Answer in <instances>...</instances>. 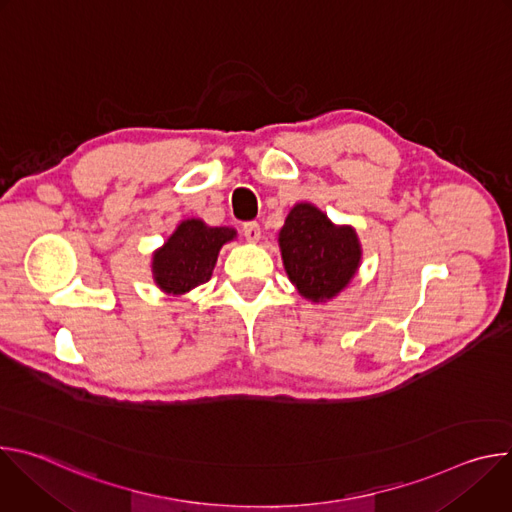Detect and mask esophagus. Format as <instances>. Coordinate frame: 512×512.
<instances>
[{"instance_id": "obj_1", "label": "esophagus", "mask_w": 512, "mask_h": 512, "mask_svg": "<svg viewBox=\"0 0 512 512\" xmlns=\"http://www.w3.org/2000/svg\"><path fill=\"white\" fill-rule=\"evenodd\" d=\"M243 235H245V239H247L249 243H257V241L261 239V227H259V223H255V221L245 223V225H243Z\"/></svg>"}]
</instances>
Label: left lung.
<instances>
[{"label":"left lung","mask_w":512,"mask_h":512,"mask_svg":"<svg viewBox=\"0 0 512 512\" xmlns=\"http://www.w3.org/2000/svg\"><path fill=\"white\" fill-rule=\"evenodd\" d=\"M279 249L289 281L312 302L338 296L360 265V243L352 227H336L314 204L289 210L279 231Z\"/></svg>","instance_id":"8db88e82"}]
</instances>
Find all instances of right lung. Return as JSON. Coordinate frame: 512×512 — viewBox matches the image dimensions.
I'll return each instance as SVG.
<instances>
[{
  "mask_svg": "<svg viewBox=\"0 0 512 512\" xmlns=\"http://www.w3.org/2000/svg\"><path fill=\"white\" fill-rule=\"evenodd\" d=\"M237 237L229 227H206L200 218H186L154 253V279L166 294L182 296L206 283L221 247Z\"/></svg>",
  "mask_w": 512,
  "mask_h": 512,
  "instance_id": "right-lung-1",
  "label": "right lung"
}]
</instances>
